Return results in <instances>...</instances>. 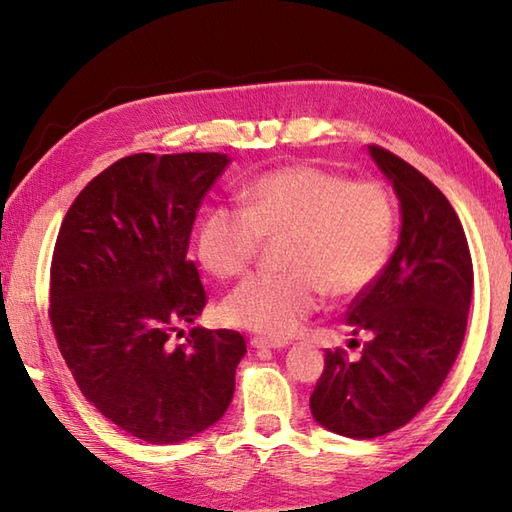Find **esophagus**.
<instances>
[{"label":"esophagus","mask_w":512,"mask_h":512,"mask_svg":"<svg viewBox=\"0 0 512 512\" xmlns=\"http://www.w3.org/2000/svg\"><path fill=\"white\" fill-rule=\"evenodd\" d=\"M250 345L257 347V350H264V347H270V350H281V347L288 345V341L286 339H268V336H253V339H250Z\"/></svg>","instance_id":"obj_1"}]
</instances>
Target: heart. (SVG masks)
<instances>
[{"instance_id":"1","label":"heart","mask_w":512,"mask_h":512,"mask_svg":"<svg viewBox=\"0 0 512 512\" xmlns=\"http://www.w3.org/2000/svg\"><path fill=\"white\" fill-rule=\"evenodd\" d=\"M242 211L215 206L195 231V255L217 279L253 262L264 237L286 235V273H257L224 301L228 323L268 339L295 334L323 292L347 301L383 275L396 237V209L374 180H350L310 162L270 169L239 193Z\"/></svg>"}]
</instances>
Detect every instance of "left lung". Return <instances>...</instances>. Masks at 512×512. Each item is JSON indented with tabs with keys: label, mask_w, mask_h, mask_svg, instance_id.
<instances>
[{
	"label": "left lung",
	"mask_w": 512,
	"mask_h": 512,
	"mask_svg": "<svg viewBox=\"0 0 512 512\" xmlns=\"http://www.w3.org/2000/svg\"><path fill=\"white\" fill-rule=\"evenodd\" d=\"M369 154L400 200V239L383 275L347 310L352 334L369 336L361 358L325 350L310 396L321 427L356 440L405 427L438 394L460 354L473 295L471 250L451 202L391 151L369 145Z\"/></svg>",
	"instance_id": "left-lung-1"
}]
</instances>
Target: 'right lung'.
Masks as SVG:
<instances>
[{"label": "right lung", "mask_w": 512, "mask_h": 512, "mask_svg": "<svg viewBox=\"0 0 512 512\" xmlns=\"http://www.w3.org/2000/svg\"><path fill=\"white\" fill-rule=\"evenodd\" d=\"M226 154H134L88 182L65 213L50 266L54 339L88 402L129 436L176 444L233 400L246 354L235 330L191 328L206 306L189 239Z\"/></svg>", "instance_id": "1"}]
</instances>
